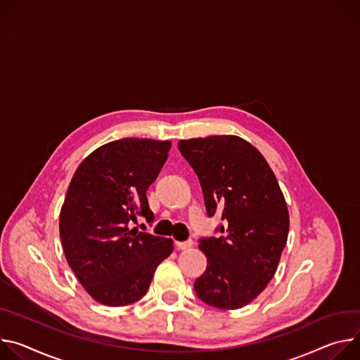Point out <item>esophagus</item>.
I'll return each instance as SVG.
<instances>
[{"instance_id":"1","label":"esophagus","mask_w":360,"mask_h":360,"mask_svg":"<svg viewBox=\"0 0 360 360\" xmlns=\"http://www.w3.org/2000/svg\"><path fill=\"white\" fill-rule=\"evenodd\" d=\"M193 240H186V242H177V248L181 249V250H187V249H191L193 248Z\"/></svg>"}]
</instances>
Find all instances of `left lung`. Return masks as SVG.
<instances>
[{"label":"left lung","mask_w":360,"mask_h":360,"mask_svg":"<svg viewBox=\"0 0 360 360\" xmlns=\"http://www.w3.org/2000/svg\"><path fill=\"white\" fill-rule=\"evenodd\" d=\"M179 150L200 181L209 216L221 213L219 238L200 240L206 271L194 282L205 303L240 309L274 276L288 242L289 210L263 154L237 136L180 140Z\"/></svg>","instance_id":"left-lung-1"}]
</instances>
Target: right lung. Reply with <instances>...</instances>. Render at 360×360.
I'll return each instance as SVG.
<instances>
[{
  "instance_id": "right-lung-1",
  "label": "right lung",
  "mask_w": 360,
  "mask_h": 360,
  "mask_svg": "<svg viewBox=\"0 0 360 360\" xmlns=\"http://www.w3.org/2000/svg\"><path fill=\"white\" fill-rule=\"evenodd\" d=\"M170 147L169 140L110 141L89 154L70 181L60 212L63 250L78 282L101 304L140 300L174 249L172 238L130 229L137 216L154 219L146 191Z\"/></svg>"
}]
</instances>
